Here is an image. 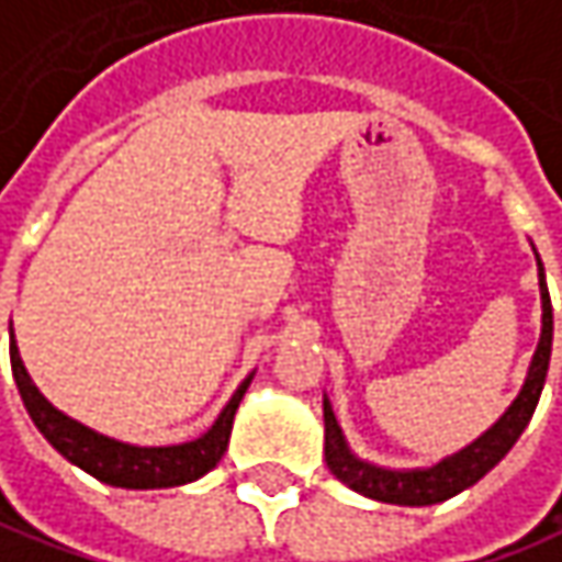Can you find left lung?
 <instances>
[{
	"label": "left lung",
	"instance_id": "8db88e82",
	"mask_svg": "<svg viewBox=\"0 0 562 562\" xmlns=\"http://www.w3.org/2000/svg\"><path fill=\"white\" fill-rule=\"evenodd\" d=\"M531 251H535V245H531ZM535 260H538V289H541V339H538V349L531 355V364H528L519 396L469 447H462L459 452H452V456L427 465V469H386L378 462H368L349 447L342 427L333 415L327 393H324V456H327L329 472L346 487L380 503L430 506V503L450 501L459 491L472 487L475 481H481L501 462L506 452L513 450V443L528 427L531 415H535V405L541 400L550 364V346H553V307H550L544 263H541L538 251H535Z\"/></svg>",
	"mask_w": 562,
	"mask_h": 562
}]
</instances>
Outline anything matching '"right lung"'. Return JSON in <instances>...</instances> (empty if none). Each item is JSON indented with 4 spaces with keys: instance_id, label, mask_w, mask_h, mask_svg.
<instances>
[{
    "instance_id": "obj_1",
    "label": "right lung",
    "mask_w": 562,
    "mask_h": 562,
    "mask_svg": "<svg viewBox=\"0 0 562 562\" xmlns=\"http://www.w3.org/2000/svg\"><path fill=\"white\" fill-rule=\"evenodd\" d=\"M9 352H12V374L18 393L24 400V408L40 434L49 440V447L65 456L71 465L85 469L87 475H93L103 484H112V487H128V491L176 487V484H188V481L207 475L229 447L238 403L245 400V393L255 380V374H248L238 383L233 400L223 405L220 418L201 437H194L188 443H169V447H137V443H125V440H115V437H106L93 427L81 425L78 418L65 415L61 408L49 403L21 361L14 329Z\"/></svg>"
}]
</instances>
